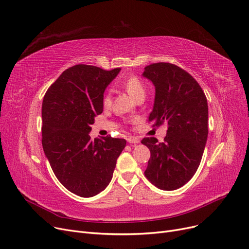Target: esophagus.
Wrapping results in <instances>:
<instances>
[{
    "instance_id": "34e87169",
    "label": "esophagus",
    "mask_w": 249,
    "mask_h": 249,
    "mask_svg": "<svg viewBox=\"0 0 249 249\" xmlns=\"http://www.w3.org/2000/svg\"><path fill=\"white\" fill-rule=\"evenodd\" d=\"M128 142L129 143H139L140 142V139L138 138V137H136V136H130V137H128Z\"/></svg>"
}]
</instances>
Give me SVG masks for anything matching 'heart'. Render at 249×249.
<instances>
[{"instance_id":"obj_1","label":"heart","mask_w":249,"mask_h":249,"mask_svg":"<svg viewBox=\"0 0 249 249\" xmlns=\"http://www.w3.org/2000/svg\"><path fill=\"white\" fill-rule=\"evenodd\" d=\"M122 86L124 89L128 92V94L133 98L134 100L137 98V96L144 94V86L142 82L140 81L136 76H129L126 79L122 81ZM112 102V96L110 92H107L104 95L103 99V104L105 107H107Z\"/></svg>"}]
</instances>
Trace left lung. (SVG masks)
<instances>
[{
	"label": "left lung",
	"mask_w": 249,
	"mask_h": 249,
	"mask_svg": "<svg viewBox=\"0 0 249 249\" xmlns=\"http://www.w3.org/2000/svg\"><path fill=\"white\" fill-rule=\"evenodd\" d=\"M142 76L156 89L148 120L169 125L164 142L155 137L142 140L150 150L144 174L158 188L175 190L185 185L199 167L209 134L208 101L197 81L176 65L151 64Z\"/></svg>",
	"instance_id": "8db88e82"
}]
</instances>
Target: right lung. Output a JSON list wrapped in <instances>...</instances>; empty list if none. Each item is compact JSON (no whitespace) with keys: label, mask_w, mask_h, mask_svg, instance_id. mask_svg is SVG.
Here are the masks:
<instances>
[{"label":"right lung","mask_w":249,"mask_h":249,"mask_svg":"<svg viewBox=\"0 0 249 249\" xmlns=\"http://www.w3.org/2000/svg\"><path fill=\"white\" fill-rule=\"evenodd\" d=\"M90 65L65 70L44 96L42 148L61 184L81 197H91L109 185L123 138H90L94 117L103 113L104 92L120 72Z\"/></svg>","instance_id":"add662e5"}]
</instances>
